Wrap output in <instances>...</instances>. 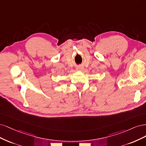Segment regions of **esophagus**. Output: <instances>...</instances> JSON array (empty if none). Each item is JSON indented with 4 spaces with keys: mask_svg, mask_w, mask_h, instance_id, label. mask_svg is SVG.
<instances>
[{
    "mask_svg": "<svg viewBox=\"0 0 146 146\" xmlns=\"http://www.w3.org/2000/svg\"><path fill=\"white\" fill-rule=\"evenodd\" d=\"M82 69H83V68L81 67H79L77 68V70H79V71H81V70H82Z\"/></svg>",
    "mask_w": 146,
    "mask_h": 146,
    "instance_id": "esophagus-1",
    "label": "esophagus"
}]
</instances>
